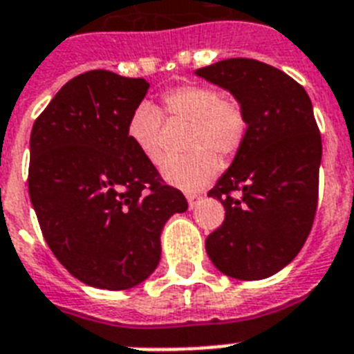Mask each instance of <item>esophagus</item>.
I'll return each mask as SVG.
<instances>
[{
	"label": "esophagus",
	"instance_id": "34e87169",
	"mask_svg": "<svg viewBox=\"0 0 354 354\" xmlns=\"http://www.w3.org/2000/svg\"><path fill=\"white\" fill-rule=\"evenodd\" d=\"M187 202H189V207L194 209V207L202 202V196H200V194H187Z\"/></svg>",
	"mask_w": 354,
	"mask_h": 354
}]
</instances>
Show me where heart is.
Instances as JSON below:
<instances>
[{
    "label": "heart",
    "mask_w": 354,
    "mask_h": 354,
    "mask_svg": "<svg viewBox=\"0 0 354 354\" xmlns=\"http://www.w3.org/2000/svg\"><path fill=\"white\" fill-rule=\"evenodd\" d=\"M167 122L187 124L183 147L187 154L169 158L161 163V176L183 191H198L216 176L221 161L241 152L248 139L246 110L232 95L207 84L189 82L161 95V112L150 102H141L127 124V136L139 154L150 163L163 158L161 127Z\"/></svg>",
    "instance_id": "heart-1"
}]
</instances>
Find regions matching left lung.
<instances>
[{"label":"left lung","mask_w":354,"mask_h":354,"mask_svg":"<svg viewBox=\"0 0 354 354\" xmlns=\"http://www.w3.org/2000/svg\"><path fill=\"white\" fill-rule=\"evenodd\" d=\"M194 73L230 91L250 122L246 143L207 193L221 200L226 218L205 239V250L222 274L264 279L299 253L316 215L322 136L313 102L292 77L252 58H227Z\"/></svg>","instance_id":"obj_1"}]
</instances>
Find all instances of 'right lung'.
<instances>
[{
  "label": "right lung",
  "instance_id": "right-lung-1",
  "mask_svg": "<svg viewBox=\"0 0 354 354\" xmlns=\"http://www.w3.org/2000/svg\"><path fill=\"white\" fill-rule=\"evenodd\" d=\"M145 79L93 69L60 88L30 132L29 196L44 239L86 285L127 290L161 257V230L187 209L127 136Z\"/></svg>",
  "mask_w": 354,
  "mask_h": 354
}]
</instances>
